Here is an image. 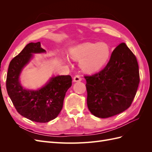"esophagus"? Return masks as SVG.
I'll use <instances>...</instances> for the list:
<instances>
[{
	"mask_svg": "<svg viewBox=\"0 0 152 152\" xmlns=\"http://www.w3.org/2000/svg\"><path fill=\"white\" fill-rule=\"evenodd\" d=\"M73 82H80L82 80V78L80 77V75H75L73 77Z\"/></svg>",
	"mask_w": 152,
	"mask_h": 152,
	"instance_id": "obj_1",
	"label": "esophagus"
}]
</instances>
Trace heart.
Wrapping results in <instances>:
<instances>
[{
	"instance_id": "heart-1",
	"label": "heart",
	"mask_w": 152,
	"mask_h": 152,
	"mask_svg": "<svg viewBox=\"0 0 152 152\" xmlns=\"http://www.w3.org/2000/svg\"><path fill=\"white\" fill-rule=\"evenodd\" d=\"M70 57L80 61L84 72L93 73L100 70L109 60L111 55L110 45L105 42H85L70 48Z\"/></svg>"
}]
</instances>
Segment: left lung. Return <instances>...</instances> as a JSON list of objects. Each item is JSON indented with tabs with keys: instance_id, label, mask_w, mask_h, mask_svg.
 Returning <instances> with one entry per match:
<instances>
[{
	"instance_id": "8db88e82",
	"label": "left lung",
	"mask_w": 152,
	"mask_h": 152,
	"mask_svg": "<svg viewBox=\"0 0 152 152\" xmlns=\"http://www.w3.org/2000/svg\"><path fill=\"white\" fill-rule=\"evenodd\" d=\"M85 79L91 113L102 118L116 115L130 107L136 96L140 83L136 58L125 43H121L102 71Z\"/></svg>"
}]
</instances>
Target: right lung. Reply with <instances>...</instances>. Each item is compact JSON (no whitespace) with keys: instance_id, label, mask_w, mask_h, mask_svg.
Listing matches in <instances>:
<instances>
[{"instance_id":"1","label":"right lung","mask_w":152,"mask_h":152,"mask_svg":"<svg viewBox=\"0 0 152 152\" xmlns=\"http://www.w3.org/2000/svg\"><path fill=\"white\" fill-rule=\"evenodd\" d=\"M44 53L46 51L41 48L40 42L27 44L10 62L6 79L7 94L17 112L31 121L40 123L58 117L72 81L70 75H58L50 78L45 86L37 90L23 87L20 81L23 69L33 58V54Z\"/></svg>"}]
</instances>
